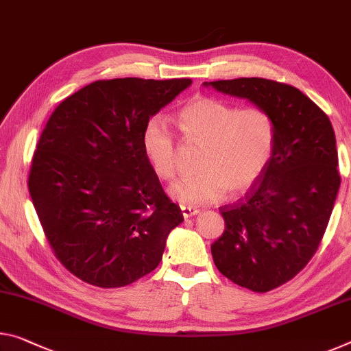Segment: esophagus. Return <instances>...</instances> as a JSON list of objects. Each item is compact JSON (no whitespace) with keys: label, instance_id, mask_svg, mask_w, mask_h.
I'll list each match as a JSON object with an SVG mask.
<instances>
[{"label":"esophagus","instance_id":"34e87169","mask_svg":"<svg viewBox=\"0 0 351 351\" xmlns=\"http://www.w3.org/2000/svg\"><path fill=\"white\" fill-rule=\"evenodd\" d=\"M198 213H199V210L195 209V208H189V206H181V214H182V217H184V219H189V217L197 215Z\"/></svg>","mask_w":351,"mask_h":351}]
</instances>
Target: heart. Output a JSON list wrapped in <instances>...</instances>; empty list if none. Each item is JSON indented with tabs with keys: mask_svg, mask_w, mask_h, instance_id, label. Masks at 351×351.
Segmentation results:
<instances>
[{
	"mask_svg": "<svg viewBox=\"0 0 351 351\" xmlns=\"http://www.w3.org/2000/svg\"><path fill=\"white\" fill-rule=\"evenodd\" d=\"M178 125L189 143L204 147L198 165L202 173L181 178L169 187V195L182 206L213 204L228 192L242 195L264 176L274 158L276 126L265 109H239L213 97H197L180 109ZM141 145L154 173L171 180L178 142L160 117L143 125Z\"/></svg>",
	"mask_w": 351,
	"mask_h": 351,
	"instance_id": "heart-1",
	"label": "heart"
}]
</instances>
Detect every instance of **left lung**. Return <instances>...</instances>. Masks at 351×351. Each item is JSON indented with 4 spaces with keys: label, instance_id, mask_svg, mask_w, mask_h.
<instances>
[{
    "label": "left lung",
    "instance_id": "8db88e82",
    "mask_svg": "<svg viewBox=\"0 0 351 351\" xmlns=\"http://www.w3.org/2000/svg\"><path fill=\"white\" fill-rule=\"evenodd\" d=\"M203 86L248 99L275 120L269 169L245 197L220 208L226 226L210 245L221 275L269 292L303 270L325 234L341 186L335 130L324 110L292 86L264 77Z\"/></svg>",
    "mask_w": 351,
    "mask_h": 351
}]
</instances>
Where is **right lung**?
Masks as SVG:
<instances>
[{
	"instance_id": "1",
	"label": "right lung",
	"mask_w": 351,
	"mask_h": 351,
	"mask_svg": "<svg viewBox=\"0 0 351 351\" xmlns=\"http://www.w3.org/2000/svg\"><path fill=\"white\" fill-rule=\"evenodd\" d=\"M192 80L95 81L47 121L29 193L54 254L80 280L110 289L145 276L181 223L142 152L143 125Z\"/></svg>"
}]
</instances>
